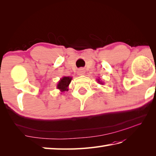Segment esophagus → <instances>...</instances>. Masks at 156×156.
<instances>
[{"label":"esophagus","mask_w":156,"mask_h":156,"mask_svg":"<svg viewBox=\"0 0 156 156\" xmlns=\"http://www.w3.org/2000/svg\"><path fill=\"white\" fill-rule=\"evenodd\" d=\"M78 74L79 76H82V75H84L85 74V72H84L83 69H80L78 72Z\"/></svg>","instance_id":"1"}]
</instances>
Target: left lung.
<instances>
[{"label":"left lung","instance_id":"8db88e82","mask_svg":"<svg viewBox=\"0 0 156 156\" xmlns=\"http://www.w3.org/2000/svg\"><path fill=\"white\" fill-rule=\"evenodd\" d=\"M97 82H98V84H101V85H103V84H104V82H102L100 80V78L97 79Z\"/></svg>","mask_w":156,"mask_h":156}]
</instances>
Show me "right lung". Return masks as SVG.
Segmentation results:
<instances>
[{
  "mask_svg": "<svg viewBox=\"0 0 156 156\" xmlns=\"http://www.w3.org/2000/svg\"><path fill=\"white\" fill-rule=\"evenodd\" d=\"M72 80V77H69V76H64V77H62L58 82L57 86H56V87H57L56 88L59 89L61 92L68 91L69 84H70Z\"/></svg>",
  "mask_w": 156,
  "mask_h": 156,
  "instance_id": "right-lung-1",
  "label": "right lung"
}]
</instances>
